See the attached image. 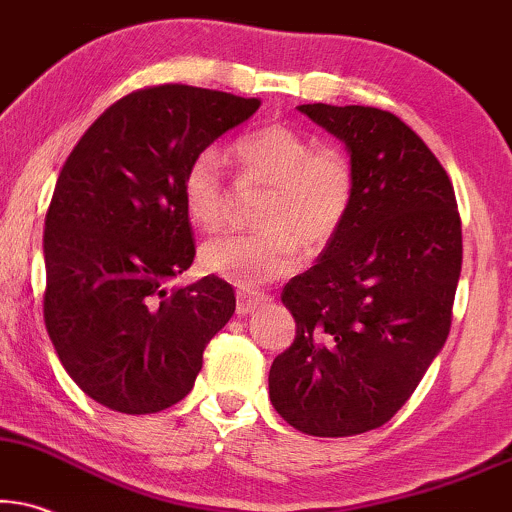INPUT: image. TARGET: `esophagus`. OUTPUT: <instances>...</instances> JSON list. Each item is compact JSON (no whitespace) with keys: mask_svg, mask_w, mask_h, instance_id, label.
Instances as JSON below:
<instances>
[{"mask_svg":"<svg viewBox=\"0 0 512 512\" xmlns=\"http://www.w3.org/2000/svg\"><path fill=\"white\" fill-rule=\"evenodd\" d=\"M269 300H271V295H267V293H250V290H238V293H236V312H238V316H245V314H250L252 309L267 304Z\"/></svg>","mask_w":512,"mask_h":512,"instance_id":"34e87169","label":"esophagus"}]
</instances>
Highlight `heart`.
<instances>
[{"instance_id": "1", "label": "heart", "mask_w": 512, "mask_h": 512, "mask_svg": "<svg viewBox=\"0 0 512 512\" xmlns=\"http://www.w3.org/2000/svg\"><path fill=\"white\" fill-rule=\"evenodd\" d=\"M236 170L250 184L267 186L255 224L257 234L212 238L200 248L205 274L252 288L290 276L302 248L319 255L340 236L357 193L352 160L283 122L243 134L231 146ZM186 215L198 229L217 231L226 215V177L215 151H200L181 181Z\"/></svg>"}]
</instances>
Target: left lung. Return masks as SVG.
Instances as JSON below:
<instances>
[{
    "label": "left lung",
    "instance_id": "1",
    "mask_svg": "<svg viewBox=\"0 0 512 512\" xmlns=\"http://www.w3.org/2000/svg\"><path fill=\"white\" fill-rule=\"evenodd\" d=\"M300 111L345 141L357 193L340 236L283 288L295 340L271 364L269 399L304 435H361L409 401L446 342L461 215L442 163L394 113Z\"/></svg>",
    "mask_w": 512,
    "mask_h": 512
}]
</instances>
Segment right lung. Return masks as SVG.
Returning a JSON list of instances; mask_svg holds the SVG:
<instances>
[{"label": "right lung", "mask_w": 512, "mask_h": 512, "mask_svg": "<svg viewBox=\"0 0 512 512\" xmlns=\"http://www.w3.org/2000/svg\"><path fill=\"white\" fill-rule=\"evenodd\" d=\"M260 103L191 84L137 89L92 122L58 174L44 219V323L70 378L108 409L144 416L184 399L234 314L222 278L167 281L196 257L186 167Z\"/></svg>", "instance_id": "add662e5"}]
</instances>
